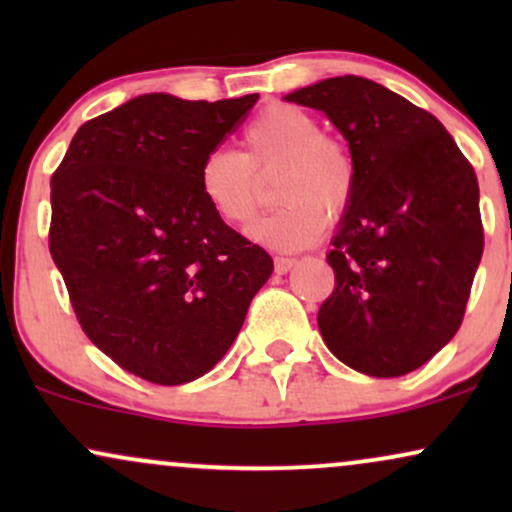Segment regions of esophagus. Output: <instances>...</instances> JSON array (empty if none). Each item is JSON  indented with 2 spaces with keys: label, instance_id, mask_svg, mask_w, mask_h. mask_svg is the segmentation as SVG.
Listing matches in <instances>:
<instances>
[{
  "label": "esophagus",
  "instance_id": "obj_1",
  "mask_svg": "<svg viewBox=\"0 0 512 512\" xmlns=\"http://www.w3.org/2000/svg\"><path fill=\"white\" fill-rule=\"evenodd\" d=\"M296 264V257H274V269L276 274H286Z\"/></svg>",
  "mask_w": 512,
  "mask_h": 512
}]
</instances>
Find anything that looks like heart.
Masks as SVG:
<instances>
[{
    "instance_id": "obj_1",
    "label": "heart",
    "mask_w": 512,
    "mask_h": 512,
    "mask_svg": "<svg viewBox=\"0 0 512 512\" xmlns=\"http://www.w3.org/2000/svg\"><path fill=\"white\" fill-rule=\"evenodd\" d=\"M245 151L216 149L199 163L197 185L209 209L228 226H248L260 207V178L279 168L274 199L281 202L252 226L250 236L274 250H303L325 233L327 216L342 219L358 185L351 149L322 132L305 108L274 103L243 129Z\"/></svg>"
}]
</instances>
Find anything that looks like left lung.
Wrapping results in <instances>:
<instances>
[{"label": "left lung", "instance_id": "obj_1", "mask_svg": "<svg viewBox=\"0 0 512 512\" xmlns=\"http://www.w3.org/2000/svg\"><path fill=\"white\" fill-rule=\"evenodd\" d=\"M286 101L330 117L358 168L327 252L334 291L317 313L322 339L358 373L407 375L462 325L484 252L477 173L428 110L363 76Z\"/></svg>", "mask_w": 512, "mask_h": 512}]
</instances>
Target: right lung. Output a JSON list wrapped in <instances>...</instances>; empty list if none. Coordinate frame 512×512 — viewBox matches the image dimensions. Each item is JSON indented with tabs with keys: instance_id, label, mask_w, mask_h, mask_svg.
<instances>
[{
	"instance_id": "1",
	"label": "right lung",
	"mask_w": 512,
	"mask_h": 512,
	"mask_svg": "<svg viewBox=\"0 0 512 512\" xmlns=\"http://www.w3.org/2000/svg\"><path fill=\"white\" fill-rule=\"evenodd\" d=\"M257 93H146L84 122L50 180V255L81 330L127 373L182 385L238 337L274 262L202 199V158Z\"/></svg>"
}]
</instances>
